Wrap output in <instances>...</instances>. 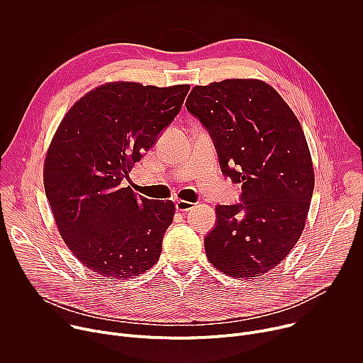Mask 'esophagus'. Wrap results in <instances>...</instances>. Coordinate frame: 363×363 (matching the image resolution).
<instances>
[{"mask_svg":"<svg viewBox=\"0 0 363 363\" xmlns=\"http://www.w3.org/2000/svg\"><path fill=\"white\" fill-rule=\"evenodd\" d=\"M175 205H177V210H178L179 213H186V211H189V210L194 208V203L189 202V201H185V199H178Z\"/></svg>","mask_w":363,"mask_h":363,"instance_id":"34e87169","label":"esophagus"}]
</instances>
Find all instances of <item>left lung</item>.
Masks as SVG:
<instances>
[{
	"mask_svg": "<svg viewBox=\"0 0 363 363\" xmlns=\"http://www.w3.org/2000/svg\"><path fill=\"white\" fill-rule=\"evenodd\" d=\"M185 106L210 132L223 174L242 184V203L216 208L217 225L203 241L208 262L235 279L277 269L304 230L315 189L298 119L258 79L194 86Z\"/></svg>",
	"mask_w": 363,
	"mask_h": 363,
	"instance_id": "8db88e82",
	"label": "left lung"
}]
</instances>
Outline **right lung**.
Returning <instances> with one entry per match:
<instances>
[{
    "label": "right lung",
    "instance_id": "add662e5",
    "mask_svg": "<svg viewBox=\"0 0 363 363\" xmlns=\"http://www.w3.org/2000/svg\"><path fill=\"white\" fill-rule=\"evenodd\" d=\"M189 84L109 82L62 119L43 179L59 233L94 274L125 280L157 264L172 201L136 196L122 181L181 111Z\"/></svg>",
    "mask_w": 363,
    "mask_h": 363
}]
</instances>
